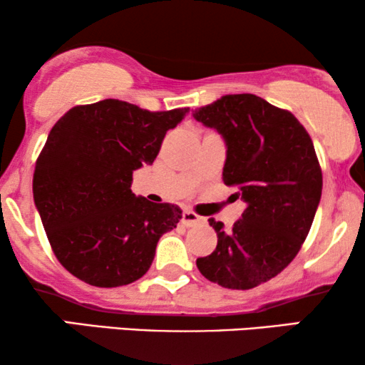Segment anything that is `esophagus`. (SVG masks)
<instances>
[{
	"label": "esophagus",
	"mask_w": 365,
	"mask_h": 365,
	"mask_svg": "<svg viewBox=\"0 0 365 365\" xmlns=\"http://www.w3.org/2000/svg\"><path fill=\"white\" fill-rule=\"evenodd\" d=\"M202 221H204V219L201 216H197L196 212H192V211H184L182 212L184 226L191 227V226H196V224H201Z\"/></svg>",
	"instance_id": "1"
}]
</instances>
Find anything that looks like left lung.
<instances>
[{
    "instance_id": "8db88e82",
    "label": "left lung",
    "mask_w": 365,
    "mask_h": 365,
    "mask_svg": "<svg viewBox=\"0 0 365 365\" xmlns=\"http://www.w3.org/2000/svg\"><path fill=\"white\" fill-rule=\"evenodd\" d=\"M192 116L224 138V184L237 186L247 204L231 229L209 219L217 246L197 269L211 282L246 291L284 271L306 241L322 194L316 149L292 113L256 94H226Z\"/></svg>"
}]
</instances>
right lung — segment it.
Masks as SVG:
<instances>
[{"label": "right lung", "mask_w": 365, "mask_h": 365, "mask_svg": "<svg viewBox=\"0 0 365 365\" xmlns=\"http://www.w3.org/2000/svg\"><path fill=\"white\" fill-rule=\"evenodd\" d=\"M187 111L103 99L71 108L49 131L33 196L54 256L74 277L119 287L151 267L159 237L182 211L134 196L133 171L154 163L166 133Z\"/></svg>", "instance_id": "right-lung-1"}]
</instances>
